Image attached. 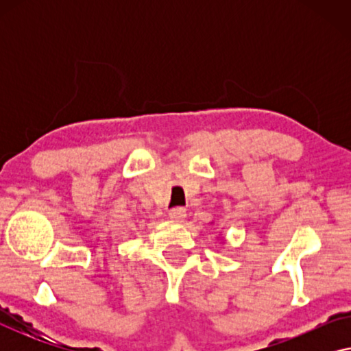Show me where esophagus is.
Instances as JSON below:
<instances>
[{
  "label": "esophagus",
  "instance_id": "34e87169",
  "mask_svg": "<svg viewBox=\"0 0 351 351\" xmlns=\"http://www.w3.org/2000/svg\"><path fill=\"white\" fill-rule=\"evenodd\" d=\"M169 217L172 220H179L180 222V220H184L186 217V210L184 208H172L169 210Z\"/></svg>",
  "mask_w": 351,
  "mask_h": 351
}]
</instances>
